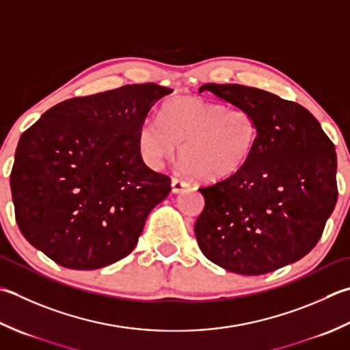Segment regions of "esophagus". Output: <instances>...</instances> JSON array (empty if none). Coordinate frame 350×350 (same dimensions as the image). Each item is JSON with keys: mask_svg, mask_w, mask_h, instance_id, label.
<instances>
[{"mask_svg": "<svg viewBox=\"0 0 350 350\" xmlns=\"http://www.w3.org/2000/svg\"><path fill=\"white\" fill-rule=\"evenodd\" d=\"M187 188H189V183L188 182L180 180V179H176V177H173V180H171V189H173L174 194H179V193H182V191H185Z\"/></svg>", "mask_w": 350, "mask_h": 350, "instance_id": "34e87169", "label": "esophagus"}]
</instances>
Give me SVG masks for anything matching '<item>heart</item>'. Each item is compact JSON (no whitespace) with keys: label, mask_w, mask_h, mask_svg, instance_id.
<instances>
[{"label":"heart","mask_w":350,"mask_h":350,"mask_svg":"<svg viewBox=\"0 0 350 350\" xmlns=\"http://www.w3.org/2000/svg\"><path fill=\"white\" fill-rule=\"evenodd\" d=\"M259 124L245 107L200 97H177L161 109L159 121L138 129V150L148 167L161 168L180 144V167L203 180H223L243 170L256 152Z\"/></svg>","instance_id":"heart-1"}]
</instances>
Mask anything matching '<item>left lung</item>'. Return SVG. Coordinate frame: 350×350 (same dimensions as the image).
<instances>
[{
    "label": "left lung",
    "instance_id": "left-lung-1",
    "mask_svg": "<svg viewBox=\"0 0 350 350\" xmlns=\"http://www.w3.org/2000/svg\"><path fill=\"white\" fill-rule=\"evenodd\" d=\"M203 91L252 111L259 142L237 174L198 189V247L224 270L247 276L299 261L319 243L337 203L335 146L297 103L243 85L208 83Z\"/></svg>",
    "mask_w": 350,
    "mask_h": 350
}]
</instances>
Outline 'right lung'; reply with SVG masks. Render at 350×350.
Here are the masks:
<instances>
[{
    "label": "right lung",
    "mask_w": 350,
    "mask_h": 350,
    "mask_svg": "<svg viewBox=\"0 0 350 350\" xmlns=\"http://www.w3.org/2000/svg\"><path fill=\"white\" fill-rule=\"evenodd\" d=\"M173 89L126 85L59 103L27 129L10 174L21 234L62 267L127 256L171 180L144 163L138 129Z\"/></svg>",
    "instance_id": "1"
}]
</instances>
